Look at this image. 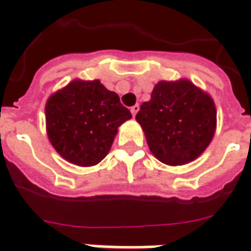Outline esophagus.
<instances>
[{
    "label": "esophagus",
    "instance_id": "esophagus-1",
    "mask_svg": "<svg viewBox=\"0 0 251 251\" xmlns=\"http://www.w3.org/2000/svg\"><path fill=\"white\" fill-rule=\"evenodd\" d=\"M138 111H139V105H138V104H135V105L131 106V113H132V116H135V115L138 113Z\"/></svg>",
    "mask_w": 251,
    "mask_h": 251
}]
</instances>
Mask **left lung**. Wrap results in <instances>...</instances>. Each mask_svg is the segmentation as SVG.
<instances>
[{"mask_svg": "<svg viewBox=\"0 0 251 251\" xmlns=\"http://www.w3.org/2000/svg\"><path fill=\"white\" fill-rule=\"evenodd\" d=\"M136 120L155 158L177 166L207 149L214 138L216 109L212 99L189 81H161L140 105Z\"/></svg>", "mask_w": 251, "mask_h": 251, "instance_id": "obj_1", "label": "left lung"}]
</instances>
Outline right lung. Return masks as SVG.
Wrapping results in <instances>:
<instances>
[{
    "mask_svg": "<svg viewBox=\"0 0 251 251\" xmlns=\"http://www.w3.org/2000/svg\"><path fill=\"white\" fill-rule=\"evenodd\" d=\"M131 112L100 81H73L46 105L50 142L69 162L93 166L111 149L117 127Z\"/></svg>",
    "mask_w": 251,
    "mask_h": 251,
    "instance_id": "1",
    "label": "right lung"
}]
</instances>
